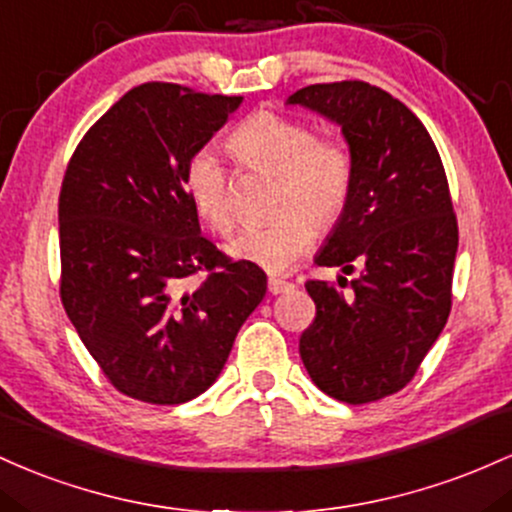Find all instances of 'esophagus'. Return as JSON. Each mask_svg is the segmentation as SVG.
<instances>
[{
	"label": "esophagus",
	"instance_id": "obj_1",
	"mask_svg": "<svg viewBox=\"0 0 512 512\" xmlns=\"http://www.w3.org/2000/svg\"><path fill=\"white\" fill-rule=\"evenodd\" d=\"M290 287H292V283H287V280H283V278H271V280H268V290H271L273 295H280V292L290 290Z\"/></svg>",
	"mask_w": 512,
	"mask_h": 512
}]
</instances>
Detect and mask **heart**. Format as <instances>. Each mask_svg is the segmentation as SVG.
Listing matches in <instances>:
<instances>
[{"instance_id": "1", "label": "heart", "mask_w": 512, "mask_h": 512, "mask_svg": "<svg viewBox=\"0 0 512 512\" xmlns=\"http://www.w3.org/2000/svg\"><path fill=\"white\" fill-rule=\"evenodd\" d=\"M241 169L275 176L273 222L244 229L227 244L234 261L254 263L268 273H285L312 246L317 225L341 220L353 193L355 164L338 137H317L309 123L275 111H258L227 137ZM183 188L193 210L212 232L234 227L229 171L212 149H198L186 164Z\"/></svg>"}]
</instances>
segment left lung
I'll list each match as a JSON object with an SVG mask.
<instances>
[{"instance_id": "8db88e82", "label": "left lung", "mask_w": 512, "mask_h": 512, "mask_svg": "<svg viewBox=\"0 0 512 512\" xmlns=\"http://www.w3.org/2000/svg\"><path fill=\"white\" fill-rule=\"evenodd\" d=\"M287 103L336 123L355 164L348 208L314 263L360 275L350 292L307 280L317 317L302 363L333 399H384L411 382L450 317L459 234L445 169L421 120L377 86L312 84Z\"/></svg>"}]
</instances>
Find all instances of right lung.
I'll use <instances>...</instances> for the list:
<instances>
[{
  "label": "right lung",
  "mask_w": 512,
  "mask_h": 512,
  "mask_svg": "<svg viewBox=\"0 0 512 512\" xmlns=\"http://www.w3.org/2000/svg\"><path fill=\"white\" fill-rule=\"evenodd\" d=\"M241 96L179 84L130 89L74 149L60 191V297L108 382L147 404H183L220 377L266 297V273L200 234L188 159ZM204 273L193 291L186 277Z\"/></svg>",
  "instance_id": "add662e5"
}]
</instances>
